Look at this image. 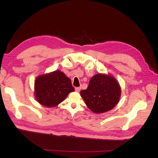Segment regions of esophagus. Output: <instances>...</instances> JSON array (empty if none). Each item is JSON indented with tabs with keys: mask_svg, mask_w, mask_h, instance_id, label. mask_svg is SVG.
Returning a JSON list of instances; mask_svg holds the SVG:
<instances>
[{
	"mask_svg": "<svg viewBox=\"0 0 158 158\" xmlns=\"http://www.w3.org/2000/svg\"><path fill=\"white\" fill-rule=\"evenodd\" d=\"M80 89H81L80 87H76V88H75V90L76 91V92H80Z\"/></svg>",
	"mask_w": 158,
	"mask_h": 158,
	"instance_id": "esophagus-1",
	"label": "esophagus"
}]
</instances>
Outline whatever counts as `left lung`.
I'll use <instances>...</instances> for the list:
<instances>
[{"instance_id":"left-lung-1","label":"left lung","mask_w":158,"mask_h":158,"mask_svg":"<svg viewBox=\"0 0 158 158\" xmlns=\"http://www.w3.org/2000/svg\"><path fill=\"white\" fill-rule=\"evenodd\" d=\"M80 95L91 111L102 113L116 106L121 96V88L113 76L98 74L90 79L88 88L81 90Z\"/></svg>"}]
</instances>
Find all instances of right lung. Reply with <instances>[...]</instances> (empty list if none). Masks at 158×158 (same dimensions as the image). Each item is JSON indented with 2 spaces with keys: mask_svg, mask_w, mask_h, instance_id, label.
<instances>
[{
  "mask_svg": "<svg viewBox=\"0 0 158 158\" xmlns=\"http://www.w3.org/2000/svg\"><path fill=\"white\" fill-rule=\"evenodd\" d=\"M74 91L71 80L59 70L38 76L35 81L36 99L45 107L57 106Z\"/></svg>",
  "mask_w": 158,
  "mask_h": 158,
  "instance_id": "right-lung-1",
  "label": "right lung"
}]
</instances>
